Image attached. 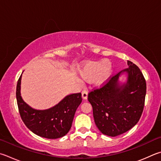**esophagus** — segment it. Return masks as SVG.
I'll list each match as a JSON object with an SVG mask.
<instances>
[{
	"label": "esophagus",
	"mask_w": 161,
	"mask_h": 161,
	"mask_svg": "<svg viewBox=\"0 0 161 161\" xmlns=\"http://www.w3.org/2000/svg\"><path fill=\"white\" fill-rule=\"evenodd\" d=\"M81 95H82V98L84 99H86L87 96H88V92L86 90H83L82 92H81Z\"/></svg>",
	"instance_id": "34e87169"
}]
</instances>
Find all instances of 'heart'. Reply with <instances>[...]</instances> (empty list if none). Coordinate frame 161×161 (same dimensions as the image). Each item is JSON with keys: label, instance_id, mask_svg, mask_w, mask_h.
<instances>
[{"label": "heart", "instance_id": "heart-1", "mask_svg": "<svg viewBox=\"0 0 161 161\" xmlns=\"http://www.w3.org/2000/svg\"><path fill=\"white\" fill-rule=\"evenodd\" d=\"M111 72V64L108 60H103L98 62L86 63L82 69H80V74L84 80H93L96 85H101L108 79Z\"/></svg>", "mask_w": 161, "mask_h": 161}]
</instances>
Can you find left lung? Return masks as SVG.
<instances>
[{
  "instance_id": "left-lung-1",
  "label": "left lung",
  "mask_w": 161,
  "mask_h": 161,
  "mask_svg": "<svg viewBox=\"0 0 161 161\" xmlns=\"http://www.w3.org/2000/svg\"><path fill=\"white\" fill-rule=\"evenodd\" d=\"M129 68L108 79L98 88L89 93L95 124L103 134L116 136L131 129L139 122L144 110L147 84L135 64L127 60ZM127 71L126 85L119 86L118 78Z\"/></svg>"
}]
</instances>
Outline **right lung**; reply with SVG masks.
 <instances>
[{
    "mask_svg": "<svg viewBox=\"0 0 161 161\" xmlns=\"http://www.w3.org/2000/svg\"><path fill=\"white\" fill-rule=\"evenodd\" d=\"M20 76L17 84L16 98L19 113L23 122L32 132L44 138L54 139L65 136L72 127L76 110L81 103V93L67 96L50 109L31 108L20 96Z\"/></svg>",
    "mask_w": 161,
    "mask_h": 161,
    "instance_id": "add662e5",
    "label": "right lung"
}]
</instances>
